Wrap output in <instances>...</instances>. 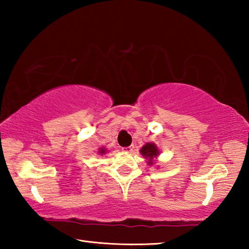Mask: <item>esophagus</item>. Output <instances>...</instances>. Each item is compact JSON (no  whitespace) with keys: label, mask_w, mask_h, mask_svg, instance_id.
I'll return each mask as SVG.
<instances>
[{"label":"esophagus","mask_w":249,"mask_h":249,"mask_svg":"<svg viewBox=\"0 0 249 249\" xmlns=\"http://www.w3.org/2000/svg\"><path fill=\"white\" fill-rule=\"evenodd\" d=\"M134 145H130V146H127V147H122V150L124 151V153H133L134 150Z\"/></svg>","instance_id":"1"}]
</instances>
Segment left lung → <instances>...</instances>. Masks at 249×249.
<instances>
[{"label":"left lung","mask_w":249,"mask_h":249,"mask_svg":"<svg viewBox=\"0 0 249 249\" xmlns=\"http://www.w3.org/2000/svg\"><path fill=\"white\" fill-rule=\"evenodd\" d=\"M141 153L145 158L149 159V161H148L149 165H153V158L157 157V156L159 155V150L157 149V147H156L155 144L148 142V144L142 146V148L141 149Z\"/></svg>","instance_id":"8db88e82"}]
</instances>
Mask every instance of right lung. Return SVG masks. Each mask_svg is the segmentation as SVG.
<instances>
[{
    "label": "right lung",
    "instance_id": "right-lung-1",
    "mask_svg": "<svg viewBox=\"0 0 249 249\" xmlns=\"http://www.w3.org/2000/svg\"><path fill=\"white\" fill-rule=\"evenodd\" d=\"M105 153V150L102 148V149H100V154H104Z\"/></svg>",
    "mask_w": 249,
    "mask_h": 249
}]
</instances>
